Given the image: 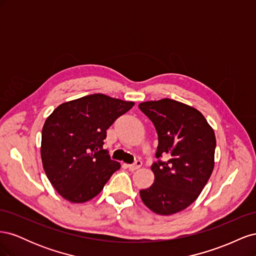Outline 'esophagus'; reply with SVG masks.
Masks as SVG:
<instances>
[{
	"instance_id": "esophagus-1",
	"label": "esophagus",
	"mask_w": 256,
	"mask_h": 256,
	"mask_svg": "<svg viewBox=\"0 0 256 256\" xmlns=\"http://www.w3.org/2000/svg\"><path fill=\"white\" fill-rule=\"evenodd\" d=\"M142 166V162L140 160L136 161L134 164H127V168L130 170V171H136V170L140 168Z\"/></svg>"
}]
</instances>
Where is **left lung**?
<instances>
[{
  "label": "left lung",
  "mask_w": 256,
  "mask_h": 256,
  "mask_svg": "<svg viewBox=\"0 0 256 256\" xmlns=\"http://www.w3.org/2000/svg\"><path fill=\"white\" fill-rule=\"evenodd\" d=\"M138 108L157 130L156 157H166L150 166L154 180L140 191L141 198L154 214L180 212L198 198L212 173L214 129L198 110L173 99L145 102Z\"/></svg>",
  "instance_id": "left-lung-1"
}]
</instances>
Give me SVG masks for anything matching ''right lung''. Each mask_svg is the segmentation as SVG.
<instances>
[{
	"mask_svg": "<svg viewBox=\"0 0 256 256\" xmlns=\"http://www.w3.org/2000/svg\"><path fill=\"white\" fill-rule=\"evenodd\" d=\"M134 106L104 94L60 104L46 120L40 154L44 173L60 196L84 203L98 196L120 164L104 150L106 129Z\"/></svg>",
	"mask_w": 256,
	"mask_h": 256,
	"instance_id": "obj_1",
	"label": "right lung"
}]
</instances>
